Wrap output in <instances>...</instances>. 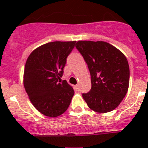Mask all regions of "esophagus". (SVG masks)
<instances>
[{"label":"esophagus","instance_id":"obj_1","mask_svg":"<svg viewBox=\"0 0 148 148\" xmlns=\"http://www.w3.org/2000/svg\"><path fill=\"white\" fill-rule=\"evenodd\" d=\"M76 88H77V89H79V84H77V85H76Z\"/></svg>","mask_w":148,"mask_h":148}]
</instances>
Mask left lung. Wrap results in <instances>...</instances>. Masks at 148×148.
<instances>
[{"label": "left lung", "mask_w": 148, "mask_h": 148, "mask_svg": "<svg viewBox=\"0 0 148 148\" xmlns=\"http://www.w3.org/2000/svg\"><path fill=\"white\" fill-rule=\"evenodd\" d=\"M91 74L92 89L82 97L93 111L106 113L118 107L127 92L130 69L127 58L114 46L104 41H79Z\"/></svg>", "instance_id": "8db88e82"}]
</instances>
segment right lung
<instances>
[{
  "mask_svg": "<svg viewBox=\"0 0 148 148\" xmlns=\"http://www.w3.org/2000/svg\"><path fill=\"white\" fill-rule=\"evenodd\" d=\"M75 43L53 41L43 44L34 49L26 60L25 90L34 107L44 115L58 117L66 111L71 103L74 95L73 87L66 80H58Z\"/></svg>",
  "mask_w": 148,
  "mask_h": 148,
  "instance_id": "right-lung-1",
  "label": "right lung"
}]
</instances>
